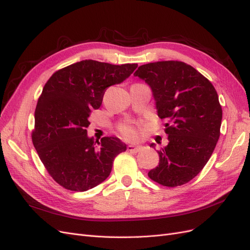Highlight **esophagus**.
I'll return each mask as SVG.
<instances>
[{
    "mask_svg": "<svg viewBox=\"0 0 250 250\" xmlns=\"http://www.w3.org/2000/svg\"><path fill=\"white\" fill-rule=\"evenodd\" d=\"M141 149H142V146H139V144H130V146H127V150L131 152H138Z\"/></svg>",
    "mask_w": 250,
    "mask_h": 250,
    "instance_id": "34e87169",
    "label": "esophagus"
}]
</instances>
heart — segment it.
<instances>
[{
	"label": "heart",
	"instance_id": "1",
	"mask_svg": "<svg viewBox=\"0 0 250 250\" xmlns=\"http://www.w3.org/2000/svg\"><path fill=\"white\" fill-rule=\"evenodd\" d=\"M120 131H122L124 136L128 139H135L137 137V131L131 125H125L120 128Z\"/></svg>",
	"mask_w": 250,
	"mask_h": 250
}]
</instances>
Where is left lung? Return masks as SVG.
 <instances>
[{
  "label": "left lung",
  "instance_id": "obj_1",
  "mask_svg": "<svg viewBox=\"0 0 250 250\" xmlns=\"http://www.w3.org/2000/svg\"><path fill=\"white\" fill-rule=\"evenodd\" d=\"M134 76L150 87L158 116L168 122V144L158 151L159 165L148 176L166 187L190 182L205 167L219 139L222 109L217 91L200 72L181 61L144 64Z\"/></svg>",
  "mask_w": 250,
  "mask_h": 250
}]
</instances>
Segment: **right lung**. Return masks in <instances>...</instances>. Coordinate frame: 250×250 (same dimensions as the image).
<instances>
[{"mask_svg": "<svg viewBox=\"0 0 250 250\" xmlns=\"http://www.w3.org/2000/svg\"><path fill=\"white\" fill-rule=\"evenodd\" d=\"M138 64L83 60L49 79L38 99L32 141L52 178L63 188L87 191L106 180L114 158L126 149L117 137H88L92 109L108 87L130 77Z\"/></svg>", "mask_w": 250, "mask_h": 250, "instance_id": "add662e5", "label": "right lung"}]
</instances>
